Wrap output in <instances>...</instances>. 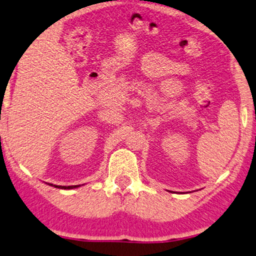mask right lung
<instances>
[{"label":"right lung","mask_w":256,"mask_h":256,"mask_svg":"<svg viewBox=\"0 0 256 256\" xmlns=\"http://www.w3.org/2000/svg\"><path fill=\"white\" fill-rule=\"evenodd\" d=\"M50 186H53V184H50ZM56 188H59V189H73V188H78L79 186H54Z\"/></svg>","instance_id":"right-lung-1"}]
</instances>
